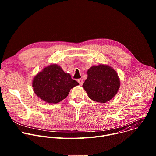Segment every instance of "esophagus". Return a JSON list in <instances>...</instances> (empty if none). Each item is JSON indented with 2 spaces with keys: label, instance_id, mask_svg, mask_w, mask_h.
Instances as JSON below:
<instances>
[{
  "label": "esophagus",
  "instance_id": "34e87169",
  "mask_svg": "<svg viewBox=\"0 0 156 156\" xmlns=\"http://www.w3.org/2000/svg\"><path fill=\"white\" fill-rule=\"evenodd\" d=\"M78 82L79 83V84H80V85H82V84H83V80H82L81 78L78 79Z\"/></svg>",
  "mask_w": 156,
  "mask_h": 156
}]
</instances>
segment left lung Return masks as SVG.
Returning <instances> with one entry per match:
<instances>
[{
  "instance_id": "1",
  "label": "left lung",
  "mask_w": 156,
  "mask_h": 156,
  "mask_svg": "<svg viewBox=\"0 0 156 156\" xmlns=\"http://www.w3.org/2000/svg\"><path fill=\"white\" fill-rule=\"evenodd\" d=\"M83 87L90 99L104 103L117 94L120 80L117 72L110 66L99 65L87 70V78Z\"/></svg>"
}]
</instances>
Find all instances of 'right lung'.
<instances>
[{"instance_id": "add662e5", "label": "right lung", "mask_w": 156, "mask_h": 156, "mask_svg": "<svg viewBox=\"0 0 156 156\" xmlns=\"http://www.w3.org/2000/svg\"><path fill=\"white\" fill-rule=\"evenodd\" d=\"M78 84L70 74L65 73L56 64L44 68L33 81L35 94L46 102L54 104L66 98L71 89Z\"/></svg>"}]
</instances>
